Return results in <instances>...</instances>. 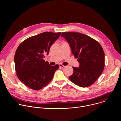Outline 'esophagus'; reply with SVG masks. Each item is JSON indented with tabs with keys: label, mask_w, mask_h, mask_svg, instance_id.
<instances>
[{
	"label": "esophagus",
	"mask_w": 121,
	"mask_h": 121,
	"mask_svg": "<svg viewBox=\"0 0 121 121\" xmlns=\"http://www.w3.org/2000/svg\"><path fill=\"white\" fill-rule=\"evenodd\" d=\"M59 66L60 67H61V68H63V67H65V65H63L62 64H59Z\"/></svg>",
	"instance_id": "obj_1"
}]
</instances>
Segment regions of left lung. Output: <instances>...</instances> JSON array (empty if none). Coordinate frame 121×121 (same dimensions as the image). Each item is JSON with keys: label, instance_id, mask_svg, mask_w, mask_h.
<instances>
[{"label": "left lung", "instance_id": "obj_1", "mask_svg": "<svg viewBox=\"0 0 121 121\" xmlns=\"http://www.w3.org/2000/svg\"><path fill=\"white\" fill-rule=\"evenodd\" d=\"M69 44L72 53L79 63V67H73L74 72L69 79L79 87L93 84L102 73L105 65V54L96 40L79 32H62Z\"/></svg>", "mask_w": 121, "mask_h": 121}]
</instances>
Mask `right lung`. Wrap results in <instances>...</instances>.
I'll return each instance as SVG.
<instances>
[{
    "label": "right lung",
    "mask_w": 121,
    "mask_h": 121,
    "mask_svg": "<svg viewBox=\"0 0 121 121\" xmlns=\"http://www.w3.org/2000/svg\"><path fill=\"white\" fill-rule=\"evenodd\" d=\"M61 32H44L23 41L17 48L14 62L19 80L33 90H39L53 79L59 65L51 66L43 59Z\"/></svg>",
    "instance_id": "obj_1"
}]
</instances>
